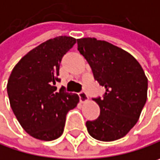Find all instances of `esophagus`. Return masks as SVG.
<instances>
[{
    "mask_svg": "<svg viewBox=\"0 0 160 160\" xmlns=\"http://www.w3.org/2000/svg\"><path fill=\"white\" fill-rule=\"evenodd\" d=\"M79 96H80V100L81 103H86L89 100V96L85 92H80L79 93Z\"/></svg>",
    "mask_w": 160,
    "mask_h": 160,
    "instance_id": "obj_1",
    "label": "esophagus"
}]
</instances>
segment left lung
<instances>
[{"instance_id":"1","label":"left lung","mask_w":160,"mask_h":160,"mask_svg":"<svg viewBox=\"0 0 160 160\" xmlns=\"http://www.w3.org/2000/svg\"><path fill=\"white\" fill-rule=\"evenodd\" d=\"M95 80L104 86L101 99H93L100 116L86 122L89 134L99 141L124 137L137 123L147 99L148 80L139 62L128 52L95 38L77 40Z\"/></svg>"}]
</instances>
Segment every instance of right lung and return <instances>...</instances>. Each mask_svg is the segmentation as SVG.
Masks as SVG:
<instances>
[{"mask_svg": "<svg viewBox=\"0 0 160 160\" xmlns=\"http://www.w3.org/2000/svg\"><path fill=\"white\" fill-rule=\"evenodd\" d=\"M76 42L68 36L50 39L23 56L9 77L11 108L25 132L38 140L59 138L68 112L80 102L78 94L64 88L56 91L54 86L60 81L57 76L62 57Z\"/></svg>", "mask_w": 160, "mask_h": 160, "instance_id": "obj_1", "label": "right lung"}]
</instances>
